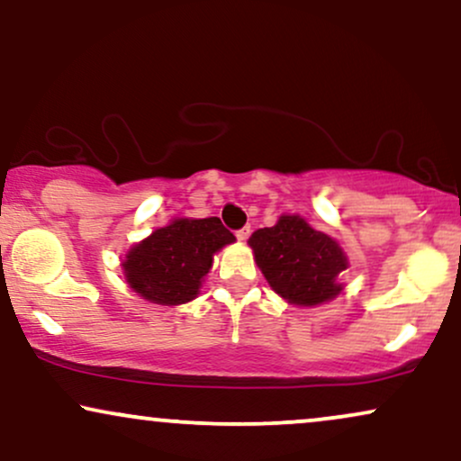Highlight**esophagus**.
<instances>
[{
	"mask_svg": "<svg viewBox=\"0 0 461 461\" xmlns=\"http://www.w3.org/2000/svg\"><path fill=\"white\" fill-rule=\"evenodd\" d=\"M249 234H250V227H242V230L236 231V238H238V240H240V242H244V240H247V238H249Z\"/></svg>",
	"mask_w": 461,
	"mask_h": 461,
	"instance_id": "1",
	"label": "esophagus"
}]
</instances>
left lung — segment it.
<instances>
[{"label":"left lung","mask_w":461,"mask_h":461,"mask_svg":"<svg viewBox=\"0 0 461 461\" xmlns=\"http://www.w3.org/2000/svg\"><path fill=\"white\" fill-rule=\"evenodd\" d=\"M249 244L266 281L289 304L317 306L342 291L338 276L348 267L345 250L298 214H283L276 225L255 231Z\"/></svg>","instance_id":"obj_1"}]
</instances>
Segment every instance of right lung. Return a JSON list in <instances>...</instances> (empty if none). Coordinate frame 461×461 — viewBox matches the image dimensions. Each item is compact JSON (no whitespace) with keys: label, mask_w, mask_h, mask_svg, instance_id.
<instances>
[{"label":"right lung","mask_w":461,"mask_h":461,"mask_svg":"<svg viewBox=\"0 0 461 461\" xmlns=\"http://www.w3.org/2000/svg\"><path fill=\"white\" fill-rule=\"evenodd\" d=\"M234 240L217 217L174 219L127 250L125 281L153 304H185L200 294L212 255Z\"/></svg>","instance_id":"1"}]
</instances>
